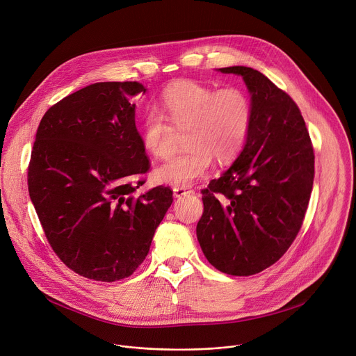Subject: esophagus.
<instances>
[{
  "label": "esophagus",
  "mask_w": 356,
  "mask_h": 356,
  "mask_svg": "<svg viewBox=\"0 0 356 356\" xmlns=\"http://www.w3.org/2000/svg\"><path fill=\"white\" fill-rule=\"evenodd\" d=\"M173 193H175V197L180 198V197H183V195H186V194L193 193V190L188 188V187H175V188H173Z\"/></svg>",
  "instance_id": "1"
}]
</instances>
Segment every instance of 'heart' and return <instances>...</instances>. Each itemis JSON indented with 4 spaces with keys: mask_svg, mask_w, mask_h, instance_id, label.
Returning a JSON list of instances; mask_svg holds the SVG:
<instances>
[{
    "mask_svg": "<svg viewBox=\"0 0 356 356\" xmlns=\"http://www.w3.org/2000/svg\"><path fill=\"white\" fill-rule=\"evenodd\" d=\"M253 120L248 92L239 87L216 88L195 80H179L168 86L158 113H149L140 127L147 154L165 158L172 147L173 129L186 131L184 152L170 156L155 169L161 183L187 187L213 166L235 159L246 145Z\"/></svg>",
    "mask_w": 356,
    "mask_h": 356,
    "instance_id": "b5f03b06",
    "label": "heart"
}]
</instances>
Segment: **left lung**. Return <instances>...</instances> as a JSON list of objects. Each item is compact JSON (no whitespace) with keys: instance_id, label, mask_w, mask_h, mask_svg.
<instances>
[{"instance_id":"1","label":"left lung","mask_w":356,"mask_h":356,"mask_svg":"<svg viewBox=\"0 0 356 356\" xmlns=\"http://www.w3.org/2000/svg\"><path fill=\"white\" fill-rule=\"evenodd\" d=\"M250 92L253 120L234 165L201 190L197 239L207 261L232 276L276 264L296 239L314 181V150L293 98L261 72L232 66Z\"/></svg>"}]
</instances>
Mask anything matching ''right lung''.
Here are the masks:
<instances>
[{"instance_id": "1", "label": "right lung", "mask_w": 356, "mask_h": 356, "mask_svg": "<svg viewBox=\"0 0 356 356\" xmlns=\"http://www.w3.org/2000/svg\"><path fill=\"white\" fill-rule=\"evenodd\" d=\"M138 81L90 84L50 107L36 131L28 190L44 236L83 277L115 282L146 258L173 190L135 191L149 172L135 125Z\"/></svg>"}]
</instances>
